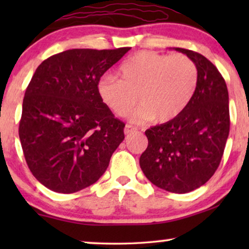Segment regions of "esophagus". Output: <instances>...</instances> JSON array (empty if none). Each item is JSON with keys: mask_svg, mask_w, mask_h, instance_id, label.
<instances>
[{"mask_svg": "<svg viewBox=\"0 0 249 249\" xmlns=\"http://www.w3.org/2000/svg\"><path fill=\"white\" fill-rule=\"evenodd\" d=\"M136 130H137V128L132 127V125H130V124H125V127H124V134L125 135L131 134V132H134Z\"/></svg>", "mask_w": 249, "mask_h": 249, "instance_id": "1", "label": "esophagus"}]
</instances>
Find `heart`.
Wrapping results in <instances>:
<instances>
[{
	"instance_id": "heart-1",
	"label": "heart",
	"mask_w": 249,
	"mask_h": 249,
	"mask_svg": "<svg viewBox=\"0 0 249 249\" xmlns=\"http://www.w3.org/2000/svg\"><path fill=\"white\" fill-rule=\"evenodd\" d=\"M119 76L102 77L97 91L101 101L114 114L124 117L136 105L135 121L151 119L169 122L188 107L198 84L195 62L183 54H159L151 51L136 53L119 68Z\"/></svg>"
}]
</instances>
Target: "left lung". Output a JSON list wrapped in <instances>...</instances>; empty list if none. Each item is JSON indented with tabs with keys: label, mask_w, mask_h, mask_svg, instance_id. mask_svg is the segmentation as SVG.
Returning <instances> with one entry per match:
<instances>
[{
	"label": "left lung",
	"mask_w": 249,
	"mask_h": 249,
	"mask_svg": "<svg viewBox=\"0 0 249 249\" xmlns=\"http://www.w3.org/2000/svg\"><path fill=\"white\" fill-rule=\"evenodd\" d=\"M175 50L195 62L198 84L181 114L145 131L148 146L139 164L153 185L185 194L206 183L219 168L230 130L229 94L210 60L194 51Z\"/></svg>",
	"instance_id": "left-lung-1"
}]
</instances>
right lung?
I'll use <instances>...</instances> for the list:
<instances>
[{"label":"right lung","mask_w":249,"mask_h":249,"mask_svg":"<svg viewBox=\"0 0 249 249\" xmlns=\"http://www.w3.org/2000/svg\"><path fill=\"white\" fill-rule=\"evenodd\" d=\"M129 50H68L34 73L19 138L33 176L53 192L76 193L96 182L124 139V124L101 101L97 85Z\"/></svg>","instance_id":"add662e5"}]
</instances>
